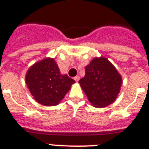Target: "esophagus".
<instances>
[{"label":"esophagus","instance_id":"obj_1","mask_svg":"<svg viewBox=\"0 0 149 149\" xmlns=\"http://www.w3.org/2000/svg\"><path fill=\"white\" fill-rule=\"evenodd\" d=\"M73 79H74V80L76 82H78L79 80V76H77V77H75Z\"/></svg>","mask_w":149,"mask_h":149}]
</instances>
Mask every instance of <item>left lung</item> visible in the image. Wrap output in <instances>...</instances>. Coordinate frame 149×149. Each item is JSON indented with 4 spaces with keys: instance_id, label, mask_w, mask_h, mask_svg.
<instances>
[{
    "instance_id": "obj_1",
    "label": "left lung",
    "mask_w": 149,
    "mask_h": 149,
    "mask_svg": "<svg viewBox=\"0 0 149 149\" xmlns=\"http://www.w3.org/2000/svg\"><path fill=\"white\" fill-rule=\"evenodd\" d=\"M79 84L91 104L102 108L115 101L122 86V77L107 58L94 57L85 68V76Z\"/></svg>"
}]
</instances>
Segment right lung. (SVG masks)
<instances>
[{
    "label": "right lung",
    "instance_id": "add662e5",
    "mask_svg": "<svg viewBox=\"0 0 149 149\" xmlns=\"http://www.w3.org/2000/svg\"><path fill=\"white\" fill-rule=\"evenodd\" d=\"M25 83L36 102L51 107L59 104L76 82L66 74H61L56 60L47 57L30 66Z\"/></svg>",
    "mask_w": 149,
    "mask_h": 149
}]
</instances>
